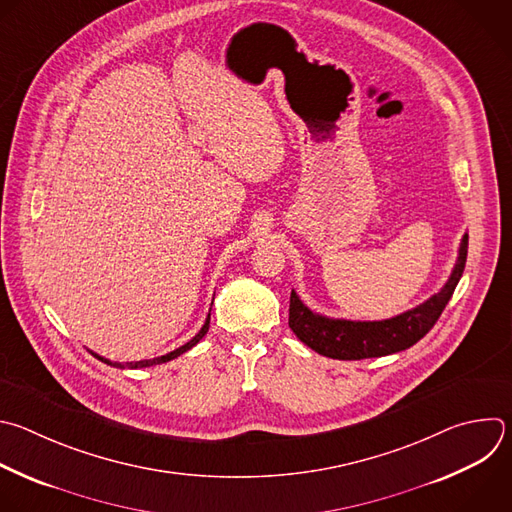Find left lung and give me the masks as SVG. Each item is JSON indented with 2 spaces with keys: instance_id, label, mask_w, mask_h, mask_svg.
<instances>
[{
  "instance_id": "obj_1",
  "label": "left lung",
  "mask_w": 512,
  "mask_h": 512,
  "mask_svg": "<svg viewBox=\"0 0 512 512\" xmlns=\"http://www.w3.org/2000/svg\"><path fill=\"white\" fill-rule=\"evenodd\" d=\"M468 253V235L462 237L456 265L444 287L424 303L382 321L333 319L311 311L295 291L289 297V327L301 342L317 354L333 360L382 358L408 350L434 327L450 301Z\"/></svg>"
}]
</instances>
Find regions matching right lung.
Segmentation results:
<instances>
[{"instance_id":"add662e5","label":"right lung","mask_w":512,"mask_h":512,"mask_svg":"<svg viewBox=\"0 0 512 512\" xmlns=\"http://www.w3.org/2000/svg\"><path fill=\"white\" fill-rule=\"evenodd\" d=\"M209 323H211V313L207 315V319H205V325L201 327V331L191 339V342H187L185 346H181V348H177L175 352H170V354H166V356H160V358H152V360H140V362H130V364H126L128 368H148V366H156V364H164V362H170V360H175V358H179L181 354H185V352H189L191 348H195L201 339L207 335V331H209ZM94 358H98L100 362H104V364H110V366H116V368H124V366H120V364H112L110 360H106V358H102V356H98V354H92Z\"/></svg>"}]
</instances>
